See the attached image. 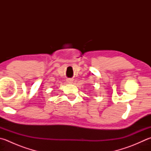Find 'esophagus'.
Listing matches in <instances>:
<instances>
[{"label": "esophagus", "instance_id": "obj_1", "mask_svg": "<svg viewBox=\"0 0 151 151\" xmlns=\"http://www.w3.org/2000/svg\"><path fill=\"white\" fill-rule=\"evenodd\" d=\"M67 82H68V83H72V80H71V79H68L67 80Z\"/></svg>", "mask_w": 151, "mask_h": 151}]
</instances>
